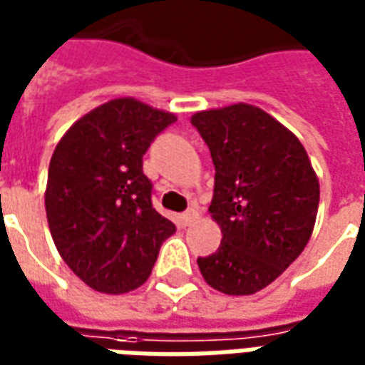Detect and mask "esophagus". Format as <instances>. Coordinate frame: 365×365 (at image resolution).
Returning <instances> with one entry per match:
<instances>
[{"label":"esophagus","instance_id":"obj_1","mask_svg":"<svg viewBox=\"0 0 365 365\" xmlns=\"http://www.w3.org/2000/svg\"><path fill=\"white\" fill-rule=\"evenodd\" d=\"M197 217H199L197 209H187V211L182 215V222L187 227V225H191L193 221H197Z\"/></svg>","mask_w":365,"mask_h":365}]
</instances>
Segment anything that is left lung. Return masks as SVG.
I'll return each instance as SVG.
<instances>
[{"mask_svg": "<svg viewBox=\"0 0 365 365\" xmlns=\"http://www.w3.org/2000/svg\"><path fill=\"white\" fill-rule=\"evenodd\" d=\"M191 125L213 158L209 211L222 232L217 252L197 258L199 269L221 293L252 295L303 252L319 180L297 136L254 105L195 113Z\"/></svg>", "mask_w": 365, "mask_h": 365, "instance_id": "8db88e82", "label": "left lung"}]
</instances>
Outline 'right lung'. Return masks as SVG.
Listing matches in <instances>:
<instances>
[{
  "label": "right lung",
  "mask_w": 365,
  "mask_h": 365,
  "mask_svg": "<svg viewBox=\"0 0 365 365\" xmlns=\"http://www.w3.org/2000/svg\"><path fill=\"white\" fill-rule=\"evenodd\" d=\"M175 115L133 97L76 120L52 154L46 219L62 260L101 293L143 285L175 225L152 207L143 156Z\"/></svg>",
  "instance_id": "right-lung-1"
}]
</instances>
